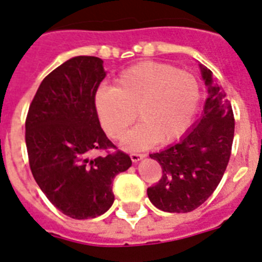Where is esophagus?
<instances>
[{
  "mask_svg": "<svg viewBox=\"0 0 262 262\" xmlns=\"http://www.w3.org/2000/svg\"><path fill=\"white\" fill-rule=\"evenodd\" d=\"M145 154H138V153H132L130 154V159L133 161V162H138V161H141V159L144 158Z\"/></svg>",
  "mask_w": 262,
  "mask_h": 262,
  "instance_id": "34e87169",
  "label": "esophagus"
}]
</instances>
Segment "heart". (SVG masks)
Masks as SVG:
<instances>
[{
  "instance_id": "b5f03b06",
  "label": "heart",
  "mask_w": 262,
  "mask_h": 262,
  "mask_svg": "<svg viewBox=\"0 0 262 262\" xmlns=\"http://www.w3.org/2000/svg\"><path fill=\"white\" fill-rule=\"evenodd\" d=\"M200 97V84L192 74L166 63L144 62L125 70L115 88H100L95 106L113 140L124 137L137 110L141 122L126 136L124 146L141 150L182 137L194 121Z\"/></svg>"
}]
</instances>
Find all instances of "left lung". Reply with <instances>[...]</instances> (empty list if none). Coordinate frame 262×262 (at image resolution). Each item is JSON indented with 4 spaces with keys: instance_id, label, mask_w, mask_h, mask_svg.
I'll return each mask as SVG.
<instances>
[{
    "instance_id": "1",
    "label": "left lung",
    "mask_w": 262,
    "mask_h": 262,
    "mask_svg": "<svg viewBox=\"0 0 262 262\" xmlns=\"http://www.w3.org/2000/svg\"><path fill=\"white\" fill-rule=\"evenodd\" d=\"M208 91L203 115L178 144L150 154L162 177L147 188L150 202L165 212H191L212 195L232 151L235 117L211 70L200 66Z\"/></svg>"
}]
</instances>
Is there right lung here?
<instances>
[{
	"label": "right lung",
	"mask_w": 262,
	"mask_h": 262,
	"mask_svg": "<svg viewBox=\"0 0 262 262\" xmlns=\"http://www.w3.org/2000/svg\"><path fill=\"white\" fill-rule=\"evenodd\" d=\"M104 77L101 59L75 56L43 79L27 112L25 138L34 179L72 219L106 212L115 200L113 179L132 166L100 126L95 96ZM93 151L107 154L90 160Z\"/></svg>",
	"instance_id": "right-lung-1"
}]
</instances>
